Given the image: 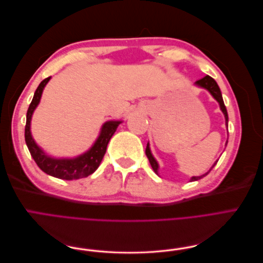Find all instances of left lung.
Segmentation results:
<instances>
[{"label": "left lung", "instance_id": "1", "mask_svg": "<svg viewBox=\"0 0 263 263\" xmlns=\"http://www.w3.org/2000/svg\"><path fill=\"white\" fill-rule=\"evenodd\" d=\"M195 84H196L197 86L203 87V89H206V90H208V91L213 95V98L219 103V106H220L221 112L224 113V115H225L226 125H227V124H228V114H227V109H226V106H225V104H224V101H222L221 92H220V89H219L218 84L216 83V81H215L214 79H213V78H211L210 76H206V77L202 78L201 80H197V81L195 82ZM226 145H227V142H226ZM146 156H147V158H148V160H149V162H150L151 166H153L154 171L158 174L159 165H158V162L156 161V159L154 158V156L151 155V151H150V148H149V144H147V147H146ZM216 163H217V161L213 164V166H212V168L210 169V171H209V172H206L205 174H203V176H201V177H192V178H191V180H190V181H191V182H192V181H197V180L202 179L203 177L208 176V174L211 172V170L214 168L215 164H216Z\"/></svg>", "mask_w": 263, "mask_h": 263}]
</instances>
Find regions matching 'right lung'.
I'll list each match as a JSON object with an SVG mask.
<instances>
[{"mask_svg": "<svg viewBox=\"0 0 263 263\" xmlns=\"http://www.w3.org/2000/svg\"><path fill=\"white\" fill-rule=\"evenodd\" d=\"M51 77L46 78L45 80L38 85L35 91L34 98L29 104L27 115H26V126H25V141L29 153L33 157L37 165L45 173L49 174L51 177L63 179V180H78L81 178L89 177L95 170L99 168L103 157L106 153V147L108 141L112 138L114 133L116 132L121 121H109L102 126L101 133L98 139L95 140L94 145L84 153L73 159H55L47 155L45 151L39 148L35 140L31 137L30 134V121L31 116L37 105L41 101L44 87L48 83Z\"/></svg>", "mask_w": 263, "mask_h": 263, "instance_id": "obj_1", "label": "right lung"}]
</instances>
